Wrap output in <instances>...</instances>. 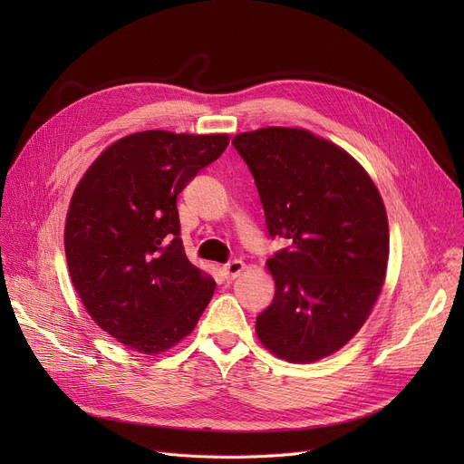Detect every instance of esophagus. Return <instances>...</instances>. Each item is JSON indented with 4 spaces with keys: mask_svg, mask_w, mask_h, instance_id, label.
I'll use <instances>...</instances> for the list:
<instances>
[{
    "mask_svg": "<svg viewBox=\"0 0 464 464\" xmlns=\"http://www.w3.org/2000/svg\"><path fill=\"white\" fill-rule=\"evenodd\" d=\"M245 269H246L245 261L233 259V261H229V263H226V265L222 266V275H224L227 280H235V278L240 276V273L245 271Z\"/></svg>",
    "mask_w": 464,
    "mask_h": 464,
    "instance_id": "34e87169",
    "label": "esophagus"
}]
</instances>
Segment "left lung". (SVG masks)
I'll return each instance as SVG.
<instances>
[{
	"label": "left lung",
	"instance_id": "obj_1",
	"mask_svg": "<svg viewBox=\"0 0 464 464\" xmlns=\"http://www.w3.org/2000/svg\"><path fill=\"white\" fill-rule=\"evenodd\" d=\"M256 180L271 238L275 299L256 320L265 348L312 362L350 343L383 285L389 226L371 177L348 152L294 128L233 139Z\"/></svg>",
	"mask_w": 464,
	"mask_h": 464
}]
</instances>
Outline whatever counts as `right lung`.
Segmentation results:
<instances>
[{"label":"right lung","mask_w":464,"mask_h":464,"mask_svg":"<svg viewBox=\"0 0 464 464\" xmlns=\"http://www.w3.org/2000/svg\"><path fill=\"white\" fill-rule=\"evenodd\" d=\"M227 144V135L133 133L111 144L72 193L71 282L93 322L135 352L180 343L214 295L216 282L186 257L177 198Z\"/></svg>","instance_id":"add662e5"}]
</instances>
